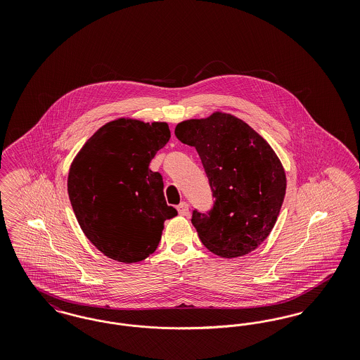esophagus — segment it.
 <instances>
[{
    "label": "esophagus",
    "instance_id": "esophagus-1",
    "mask_svg": "<svg viewBox=\"0 0 360 360\" xmlns=\"http://www.w3.org/2000/svg\"><path fill=\"white\" fill-rule=\"evenodd\" d=\"M176 209H178V213H179L181 216H188V205L186 202H181L179 205L176 206Z\"/></svg>",
    "mask_w": 360,
    "mask_h": 360
}]
</instances>
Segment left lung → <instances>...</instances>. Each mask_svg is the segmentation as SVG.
<instances>
[{
	"label": "left lung",
	"mask_w": 360,
	"mask_h": 360,
	"mask_svg": "<svg viewBox=\"0 0 360 360\" xmlns=\"http://www.w3.org/2000/svg\"><path fill=\"white\" fill-rule=\"evenodd\" d=\"M175 136L197 150L214 198L210 210H193L202 244L221 257L254 251L274 228L286 193L273 148L248 124L220 112L179 122Z\"/></svg>",
	"instance_id": "obj_1"
}]
</instances>
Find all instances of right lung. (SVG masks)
I'll list each match as a JSON object with an SVG mask.
<instances>
[{"label":"right lung","instance_id":"1","mask_svg":"<svg viewBox=\"0 0 360 360\" xmlns=\"http://www.w3.org/2000/svg\"><path fill=\"white\" fill-rule=\"evenodd\" d=\"M170 136L166 122L119 119L100 128L74 159L71 206L103 255L124 263L144 260L158 248L165 221L178 214L165 200L162 175L150 170Z\"/></svg>","mask_w":360,"mask_h":360}]
</instances>
